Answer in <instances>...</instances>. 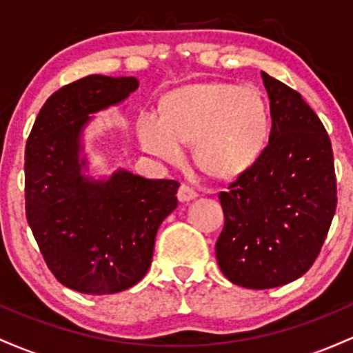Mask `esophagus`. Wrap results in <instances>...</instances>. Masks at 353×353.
<instances>
[{"instance_id": "1", "label": "esophagus", "mask_w": 353, "mask_h": 353, "mask_svg": "<svg viewBox=\"0 0 353 353\" xmlns=\"http://www.w3.org/2000/svg\"><path fill=\"white\" fill-rule=\"evenodd\" d=\"M197 197V192L194 190L192 188H189V185L182 184L179 190H177V199H179L181 202H189L192 199H196Z\"/></svg>"}]
</instances>
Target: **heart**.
Listing matches in <instances>:
<instances>
[{"instance_id":"obj_1","label":"heart","mask_w":353,"mask_h":353,"mask_svg":"<svg viewBox=\"0 0 353 353\" xmlns=\"http://www.w3.org/2000/svg\"><path fill=\"white\" fill-rule=\"evenodd\" d=\"M270 114L255 88L205 83L171 92L163 112L145 109L137 132L145 151L169 163L184 157V143L194 141L202 171L234 177L249 169L264 151Z\"/></svg>"}]
</instances>
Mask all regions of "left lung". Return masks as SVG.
<instances>
[{
	"label": "left lung",
	"instance_id": "obj_1",
	"mask_svg": "<svg viewBox=\"0 0 353 353\" xmlns=\"http://www.w3.org/2000/svg\"><path fill=\"white\" fill-rule=\"evenodd\" d=\"M270 101L269 144L228 192L216 242L222 274L245 289H274L315 262L337 208L325 128L297 91L262 71Z\"/></svg>",
	"mask_w": 353,
	"mask_h": 353
}]
</instances>
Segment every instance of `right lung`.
Here are the masks:
<instances>
[{
  "instance_id": "1",
  "label": "right lung",
  "mask_w": 353,
  "mask_h": 353,
  "mask_svg": "<svg viewBox=\"0 0 353 353\" xmlns=\"http://www.w3.org/2000/svg\"><path fill=\"white\" fill-rule=\"evenodd\" d=\"M139 81L91 74L63 86L36 117L24 154L26 219L44 261L68 289L123 292L151 267L157 229L177 208L179 182L128 169L94 179L83 132L94 112L123 103Z\"/></svg>"
}]
</instances>
